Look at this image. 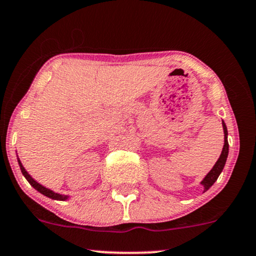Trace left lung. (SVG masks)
Returning a JSON list of instances; mask_svg holds the SVG:
<instances>
[{
  "instance_id": "obj_1",
  "label": "left lung",
  "mask_w": 256,
  "mask_h": 256,
  "mask_svg": "<svg viewBox=\"0 0 256 256\" xmlns=\"http://www.w3.org/2000/svg\"><path fill=\"white\" fill-rule=\"evenodd\" d=\"M222 126H223V132H224V145H223L222 152L220 154V158L218 162L215 163V166H212V169L206 174V176L202 180L200 184L203 186V192H206L210 186H212L216 182V180L218 178L220 174L222 172L223 168L226 166V162H227V157H228V152H229V144H228V131H227V126H226L224 122H222Z\"/></svg>"
}]
</instances>
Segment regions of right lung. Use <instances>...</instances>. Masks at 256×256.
I'll use <instances>...</instances> for the list:
<instances>
[{"instance_id":"1","label":"right lung","mask_w":256,"mask_h":256,"mask_svg":"<svg viewBox=\"0 0 256 256\" xmlns=\"http://www.w3.org/2000/svg\"><path fill=\"white\" fill-rule=\"evenodd\" d=\"M18 166H20V169H21V172H22V174H24V176L26 177V180H28L29 184H30V186H33L35 190H38V192H41L42 195H44V196L50 197V198H52V200H68V197H70V196H67V195H61V194L54 192L53 190L48 189V188L44 186H41L40 183H38L36 180H35L33 178V177H32L30 174H29L27 172V171H26L24 166H22L21 160H18Z\"/></svg>"}]
</instances>
